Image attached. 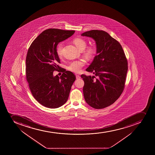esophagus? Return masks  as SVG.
I'll use <instances>...</instances> for the list:
<instances>
[{"label":"esophagus","instance_id":"esophagus-1","mask_svg":"<svg viewBox=\"0 0 155 155\" xmlns=\"http://www.w3.org/2000/svg\"><path fill=\"white\" fill-rule=\"evenodd\" d=\"M76 78L77 79H80L81 77H80V75H76Z\"/></svg>","mask_w":155,"mask_h":155}]
</instances>
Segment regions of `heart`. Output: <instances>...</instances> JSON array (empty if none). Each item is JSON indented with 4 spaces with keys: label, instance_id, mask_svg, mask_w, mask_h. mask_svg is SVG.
<instances>
[{
    "label": "heart",
    "instance_id": "heart-1",
    "mask_svg": "<svg viewBox=\"0 0 155 155\" xmlns=\"http://www.w3.org/2000/svg\"><path fill=\"white\" fill-rule=\"evenodd\" d=\"M74 43L77 48L81 51H83L86 46V42L84 39L81 38L75 39L74 40ZM63 43H60L57 47V53L58 57H61L63 54ZM94 48L93 46H88L85 49L84 53L85 55L88 58H91L94 55ZM86 64L85 60H77L72 61L68 66L67 69L69 71L74 73H79L81 71L82 68Z\"/></svg>",
    "mask_w": 155,
    "mask_h": 155
}]
</instances>
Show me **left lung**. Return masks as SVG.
Wrapping results in <instances>:
<instances>
[{
	"label": "left lung",
	"mask_w": 155,
	"mask_h": 155,
	"mask_svg": "<svg viewBox=\"0 0 155 155\" xmlns=\"http://www.w3.org/2000/svg\"><path fill=\"white\" fill-rule=\"evenodd\" d=\"M91 37L97 45V55L86 71L95 76L81 75L84 82L83 91L86 103L101 109L115 103L125 87L128 63L119 42L103 30H92L81 34Z\"/></svg>",
	"instance_id": "left-lung-1"
}]
</instances>
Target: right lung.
I'll return each instance as SVG.
<instances>
[{
  "instance_id": "right-lung-1",
  "label": "right lung",
  "mask_w": 155,
  "mask_h": 155,
  "mask_svg": "<svg viewBox=\"0 0 155 155\" xmlns=\"http://www.w3.org/2000/svg\"><path fill=\"white\" fill-rule=\"evenodd\" d=\"M75 33L74 30L48 29L33 41L26 60V74L33 96L45 107L55 109L67 101L76 77L69 71L61 77L54 76V71L61 68L57 46Z\"/></svg>"
}]
</instances>
